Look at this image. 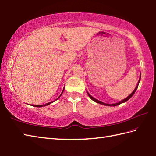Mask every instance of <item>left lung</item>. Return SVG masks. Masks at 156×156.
<instances>
[{"label":"left lung","mask_w":156,"mask_h":156,"mask_svg":"<svg viewBox=\"0 0 156 156\" xmlns=\"http://www.w3.org/2000/svg\"><path fill=\"white\" fill-rule=\"evenodd\" d=\"M140 78H141V74H140ZM140 80H139V81H138V84H137V85L136 86V89H135L134 90H133V91L131 93V94L127 97V98H126V99H124L123 100H122V101H121L120 102H119V103H114V104H107V103H103V102H101V101H99V100H98V99H95L94 98H93V97L90 95V94H89V93H87V94H88V95H89V97L90 98H91L93 101H95L96 103H99V104H101V105H107V106H116V105H120L121 103H124V102H126V101H128V100H129L131 97L133 96V95L135 93V92H136V91L137 90V87H138V85H139V83H140Z\"/></svg>","instance_id":"1"}]
</instances>
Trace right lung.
Masks as SVG:
<instances>
[{"label":"right lung","mask_w":156,"mask_h":156,"mask_svg":"<svg viewBox=\"0 0 156 156\" xmlns=\"http://www.w3.org/2000/svg\"><path fill=\"white\" fill-rule=\"evenodd\" d=\"M63 91H64V89L63 90ZM63 92L61 93V95L58 97V98L57 99H58V98H60V97L61 96V95H62V93H63ZM56 99V100H57ZM53 101H52V102H49V103H46V104H44V105H33V106H34V107H43V106H46V105H49V104H51V103H53Z\"/></svg>","instance_id":"obj_1"}]
</instances>
